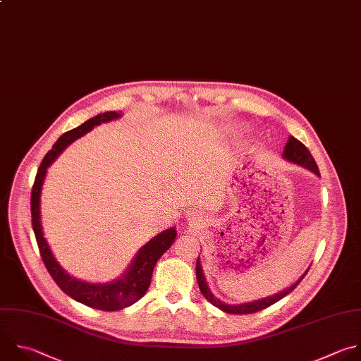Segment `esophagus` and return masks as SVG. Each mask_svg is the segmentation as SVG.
Instances as JSON below:
<instances>
[{"label":"esophagus","mask_w":361,"mask_h":361,"mask_svg":"<svg viewBox=\"0 0 361 361\" xmlns=\"http://www.w3.org/2000/svg\"><path fill=\"white\" fill-rule=\"evenodd\" d=\"M185 218H187L188 221H194V219L198 218V214H197L195 209H191V208H190V209L185 212Z\"/></svg>","instance_id":"34e87169"}]
</instances>
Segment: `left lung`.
Masks as SVG:
<instances>
[{"instance_id":"left-lung-1","label":"left lung","mask_w":361,"mask_h":361,"mask_svg":"<svg viewBox=\"0 0 361 361\" xmlns=\"http://www.w3.org/2000/svg\"><path fill=\"white\" fill-rule=\"evenodd\" d=\"M282 157L285 160H288L289 163H293V164H298L300 167H305L309 171H312L313 174H316L317 177H320V173H319V169H317V164L313 159V156L310 154V152L306 149V146L303 143H300L298 139H295L293 136H290L286 142V146L283 149V154ZM309 268L305 271V274L292 285L289 286L288 289L279 292V293H275L272 296H268V298H262V299H258V300H252V302H247V303H239V305H229V303H225V302H221L218 298L214 296V293L209 290L208 288V283L205 281V276H204V272H202V267H201V262H200V257L197 259V265H195V274H197V281H198V286H200V290L201 293L204 295V298L212 303L215 307H218L219 310L225 312V313H231V314H248V313H255V312H259V310H264L267 307H269L271 305L276 303L278 300H281L282 298H285L286 295H289L299 283L300 281L305 278V275L307 274Z\"/></svg>"}]
</instances>
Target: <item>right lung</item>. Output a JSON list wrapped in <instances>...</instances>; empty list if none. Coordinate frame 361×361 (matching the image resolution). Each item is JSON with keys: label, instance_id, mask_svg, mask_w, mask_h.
<instances>
[{"label": "right lung", "instance_id": "1", "mask_svg": "<svg viewBox=\"0 0 361 361\" xmlns=\"http://www.w3.org/2000/svg\"><path fill=\"white\" fill-rule=\"evenodd\" d=\"M122 117V113L117 111H104L100 113L89 120H86L85 123L78 126L76 129H72L66 133H63L58 142L54 145V147L47 153L44 157L34 185H32V194H31V214H32V228L35 232V238L38 243V248L41 252V258L56 282V285L72 299H75L79 303H83L89 307L97 309V310H104V312H116V310H122L128 306H132L136 303L139 299L145 296L147 292L150 282H152V275L153 269L160 259V257L173 245L177 236L176 226L169 228L154 238H152L150 241L143 245L133 261L130 262L129 268L125 271L122 276H118L117 279H113L111 282L106 283H90L85 282L80 279H76L75 276L69 275L56 261L54 257L47 239L44 236L42 231V224H41V191H42V184L47 176L48 167L58 159V156L76 139L85 136L87 132H90L94 126H99L102 123L111 122V120L120 118Z\"/></svg>", "mask_w": 361, "mask_h": 361}]
</instances>
